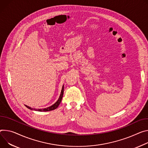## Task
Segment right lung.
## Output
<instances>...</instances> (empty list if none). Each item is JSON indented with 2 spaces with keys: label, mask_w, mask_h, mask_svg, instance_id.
<instances>
[{
  "label": "right lung",
  "mask_w": 148,
  "mask_h": 148,
  "mask_svg": "<svg viewBox=\"0 0 148 148\" xmlns=\"http://www.w3.org/2000/svg\"><path fill=\"white\" fill-rule=\"evenodd\" d=\"M64 86L63 85L62 87V90H61V94H60V97L58 99V100H57V101L53 104V105L51 106L50 107H47V108H44V109H32L31 107H30L29 106H28L25 105V106L27 107V108L32 110H35V111H38V112H48V111H51V110H53L54 109H56L57 107H58V106L60 105L61 100H62V96H63V94H64Z\"/></svg>",
  "instance_id": "add662e5"
}]
</instances>
